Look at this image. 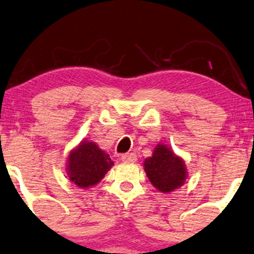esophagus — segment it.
Listing matches in <instances>:
<instances>
[{
	"label": "esophagus",
	"mask_w": 254,
	"mask_h": 254,
	"mask_svg": "<svg viewBox=\"0 0 254 254\" xmlns=\"http://www.w3.org/2000/svg\"><path fill=\"white\" fill-rule=\"evenodd\" d=\"M137 160V155L134 153H125L122 155V161L124 162H134Z\"/></svg>",
	"instance_id": "34e87169"
}]
</instances>
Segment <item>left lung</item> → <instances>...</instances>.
I'll use <instances>...</instances> for the list:
<instances>
[{
  "label": "left lung",
  "mask_w": 254,
  "mask_h": 254,
  "mask_svg": "<svg viewBox=\"0 0 254 254\" xmlns=\"http://www.w3.org/2000/svg\"><path fill=\"white\" fill-rule=\"evenodd\" d=\"M144 170L151 184L161 192L175 190L187 179L184 159L164 144H158L152 157L145 159Z\"/></svg>",
  "instance_id": "8db88e82"
}]
</instances>
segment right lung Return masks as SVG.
Instances as JSON below:
<instances>
[{"label": "right lung", "mask_w": 254, "mask_h": 254, "mask_svg": "<svg viewBox=\"0 0 254 254\" xmlns=\"http://www.w3.org/2000/svg\"><path fill=\"white\" fill-rule=\"evenodd\" d=\"M114 161L95 143L82 140L70 151L67 160V175L80 188H89L102 180Z\"/></svg>", "instance_id": "obj_1"}]
</instances>
